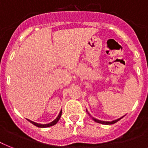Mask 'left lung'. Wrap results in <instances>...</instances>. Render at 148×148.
<instances>
[{
	"instance_id": "1",
	"label": "left lung",
	"mask_w": 148,
	"mask_h": 148,
	"mask_svg": "<svg viewBox=\"0 0 148 148\" xmlns=\"http://www.w3.org/2000/svg\"><path fill=\"white\" fill-rule=\"evenodd\" d=\"M86 111H87L88 114L90 116V114H89V113H88V110H86ZM90 117H91V116H90ZM92 117V119L94 120L95 122H97V123H100V124H114V123H116V122L118 121H120V120L123 117H121V118H119V119H117V120H115V121H100V120L96 119V118H95V117Z\"/></svg>"
}]
</instances>
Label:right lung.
Returning a JSON list of instances; mask_svg holds the SVG:
<instances>
[{"label":"right lung","mask_w":148,"mask_h":148,"mask_svg":"<svg viewBox=\"0 0 148 148\" xmlns=\"http://www.w3.org/2000/svg\"><path fill=\"white\" fill-rule=\"evenodd\" d=\"M61 114H62V110H60V113H59V114H58V117H57V118H56L54 121H53L52 122L49 123V124H38V123H35V122L32 121H30V120H28V121L31 122V124H33L34 125H35L36 127H51V126H53V125H55V124L58 123V121H59V120H60V117H61Z\"/></svg>","instance_id":"1"}]
</instances>
